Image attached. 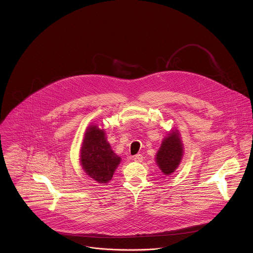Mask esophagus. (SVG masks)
I'll return each mask as SVG.
<instances>
[{
    "instance_id": "34e87169",
    "label": "esophagus",
    "mask_w": 253,
    "mask_h": 253,
    "mask_svg": "<svg viewBox=\"0 0 253 253\" xmlns=\"http://www.w3.org/2000/svg\"><path fill=\"white\" fill-rule=\"evenodd\" d=\"M133 160H134L135 162H141V161L143 160V157H142L141 154H137V155L133 156Z\"/></svg>"
}]
</instances>
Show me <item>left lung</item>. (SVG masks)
<instances>
[{
  "label": "left lung",
  "instance_id": "obj_1",
  "mask_svg": "<svg viewBox=\"0 0 253 253\" xmlns=\"http://www.w3.org/2000/svg\"><path fill=\"white\" fill-rule=\"evenodd\" d=\"M183 152V143L178 130H171L163 139L155 155L156 164L164 174L169 175L178 168Z\"/></svg>",
  "mask_w": 253,
  "mask_h": 253
}]
</instances>
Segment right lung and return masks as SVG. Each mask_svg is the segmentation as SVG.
Listing matches in <instances>:
<instances>
[{
    "instance_id": "add662e5",
    "label": "right lung",
    "mask_w": 253,
    "mask_h": 253,
    "mask_svg": "<svg viewBox=\"0 0 253 253\" xmlns=\"http://www.w3.org/2000/svg\"><path fill=\"white\" fill-rule=\"evenodd\" d=\"M80 157L85 173L98 183H108L121 161L107 140L105 129L97 124L87 127Z\"/></svg>"
}]
</instances>
